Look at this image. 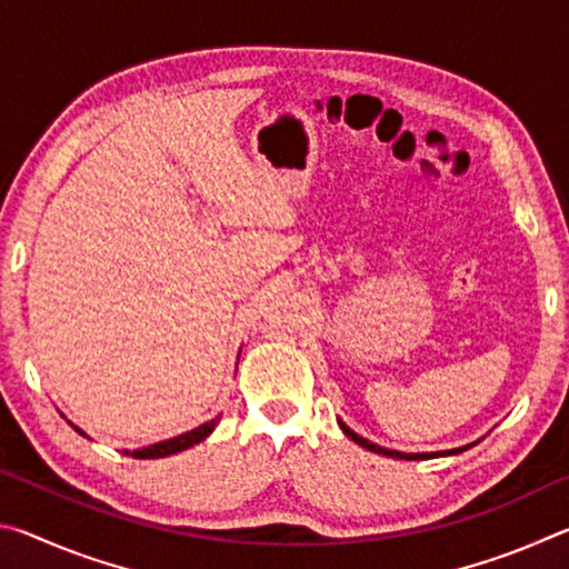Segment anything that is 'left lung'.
<instances>
[{"mask_svg": "<svg viewBox=\"0 0 569 569\" xmlns=\"http://www.w3.org/2000/svg\"><path fill=\"white\" fill-rule=\"evenodd\" d=\"M339 423H341V429H343V435H346V437L353 439L356 445H359V447L373 451V455H383V457H393V459H429V457H439V455H445V451H437V455H401V451H393V449H383V447H379V445H371L369 439H363V437L356 435V431H351L349 427H346L343 421H339ZM465 449H469V447L451 449V451H447V455H459V451H465Z\"/></svg>", "mask_w": 569, "mask_h": 569, "instance_id": "obj_1", "label": "left lung"}]
</instances>
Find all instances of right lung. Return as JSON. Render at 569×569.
<instances>
[{
    "label": "right lung",
    "mask_w": 569,
    "mask_h": 569,
    "mask_svg": "<svg viewBox=\"0 0 569 569\" xmlns=\"http://www.w3.org/2000/svg\"><path fill=\"white\" fill-rule=\"evenodd\" d=\"M218 421H220V419L206 421V423H200L198 429L186 431V435H180V437H176V439H168V441H160V445H152V447L132 451V457H138V459H160V457L178 455V451L190 449L192 445H198V441H203V439L210 435V431L216 429ZM74 429H77V427H74ZM77 431H80V429H77ZM80 435H84V431H80Z\"/></svg>",
    "instance_id": "1"
}]
</instances>
